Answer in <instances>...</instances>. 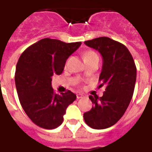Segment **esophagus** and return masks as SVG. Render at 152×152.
<instances>
[{"label": "esophagus", "instance_id": "esophagus-1", "mask_svg": "<svg viewBox=\"0 0 152 152\" xmlns=\"http://www.w3.org/2000/svg\"><path fill=\"white\" fill-rule=\"evenodd\" d=\"M83 95H82V94H80V93H79V94H77L76 95V98H77V99H81V98H83Z\"/></svg>", "mask_w": 152, "mask_h": 152}]
</instances>
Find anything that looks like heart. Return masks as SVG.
<instances>
[{"instance_id":"obj_1","label":"heart","mask_w":152,"mask_h":152,"mask_svg":"<svg viewBox=\"0 0 152 152\" xmlns=\"http://www.w3.org/2000/svg\"><path fill=\"white\" fill-rule=\"evenodd\" d=\"M98 57V55L96 53L94 52V51L92 50L86 51V52L84 53V54H83V59L84 60L89 59V58H91V57Z\"/></svg>"}]
</instances>
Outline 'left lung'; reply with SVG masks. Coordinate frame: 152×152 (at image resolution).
I'll return each instance as SVG.
<instances>
[{
  "instance_id": "1",
  "label": "left lung",
  "mask_w": 152,
  "mask_h": 152,
  "mask_svg": "<svg viewBox=\"0 0 152 152\" xmlns=\"http://www.w3.org/2000/svg\"><path fill=\"white\" fill-rule=\"evenodd\" d=\"M101 53L103 64L99 81L106 89L102 97L90 95L91 110L83 113L86 124L95 129L115 125L127 110L137 80V67L127 47L108 37L84 42Z\"/></svg>"
}]
</instances>
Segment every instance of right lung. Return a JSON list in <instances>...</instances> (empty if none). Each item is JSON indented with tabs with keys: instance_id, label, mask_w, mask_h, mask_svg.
<instances>
[{
	"instance_id": "1",
	"label": "right lung",
	"mask_w": 152,
	"mask_h": 152,
	"mask_svg": "<svg viewBox=\"0 0 152 152\" xmlns=\"http://www.w3.org/2000/svg\"><path fill=\"white\" fill-rule=\"evenodd\" d=\"M80 45L81 42L66 43L46 38L30 46L19 58L15 73L18 97L26 114L39 127L53 129L61 125L67 107L76 100L69 90L55 94L51 82Z\"/></svg>"
}]
</instances>
